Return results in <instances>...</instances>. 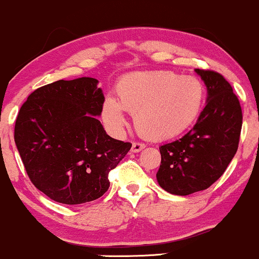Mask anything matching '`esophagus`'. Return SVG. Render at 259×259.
I'll list each match as a JSON object with an SVG mask.
<instances>
[{
    "label": "esophagus",
    "mask_w": 259,
    "mask_h": 259,
    "mask_svg": "<svg viewBox=\"0 0 259 259\" xmlns=\"http://www.w3.org/2000/svg\"><path fill=\"white\" fill-rule=\"evenodd\" d=\"M146 147V145L142 144V142H133L132 146V152H140L141 150Z\"/></svg>",
    "instance_id": "34e87169"
}]
</instances>
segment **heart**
<instances>
[{"label":"heart","mask_w":259,"mask_h":259,"mask_svg":"<svg viewBox=\"0 0 259 259\" xmlns=\"http://www.w3.org/2000/svg\"><path fill=\"white\" fill-rule=\"evenodd\" d=\"M117 96L118 102L109 97L103 105V119L112 129L125 125L124 109L135 115L140 134L165 140L180 135L195 123L203 108L206 89L196 76L152 70L124 76Z\"/></svg>","instance_id":"b5f03b06"}]
</instances>
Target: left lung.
I'll use <instances>...</instances> for the list:
<instances>
[{
  "mask_svg": "<svg viewBox=\"0 0 259 259\" xmlns=\"http://www.w3.org/2000/svg\"><path fill=\"white\" fill-rule=\"evenodd\" d=\"M207 86V103L197 121L181 139L159 147V186L169 194L202 191L224 174L239 147L242 111L222 74L196 69Z\"/></svg>",
  "mask_w": 259,
  "mask_h": 259,
  "instance_id": "obj_1",
  "label": "left lung"
}]
</instances>
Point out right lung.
Returning <instances> with one entry per match:
<instances>
[{
    "label": "right lung",
    "mask_w": 259,
    "mask_h": 259,
    "mask_svg": "<svg viewBox=\"0 0 259 259\" xmlns=\"http://www.w3.org/2000/svg\"><path fill=\"white\" fill-rule=\"evenodd\" d=\"M99 80H58L38 88L20 107L14 141L36 189L64 204L97 200L108 174L132 148L107 135L97 117L105 96Z\"/></svg>",
    "instance_id": "add662e5"
}]
</instances>
